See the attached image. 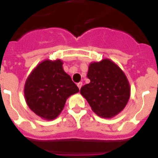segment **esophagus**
<instances>
[{"mask_svg":"<svg viewBox=\"0 0 158 158\" xmlns=\"http://www.w3.org/2000/svg\"><path fill=\"white\" fill-rule=\"evenodd\" d=\"M82 85H83V84H82V82H79V83L77 84V87L79 88V89H81V88Z\"/></svg>","mask_w":158,"mask_h":158,"instance_id":"1","label":"esophagus"}]
</instances>
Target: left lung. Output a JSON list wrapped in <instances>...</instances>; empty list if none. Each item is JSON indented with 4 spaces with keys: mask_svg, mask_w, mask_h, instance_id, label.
<instances>
[{
    "mask_svg": "<svg viewBox=\"0 0 158 158\" xmlns=\"http://www.w3.org/2000/svg\"><path fill=\"white\" fill-rule=\"evenodd\" d=\"M87 77L90 80L81 89L92 110L102 118H112L126 107L131 87L122 69L110 59L92 62Z\"/></svg>",
    "mask_w": 158,
    "mask_h": 158,
    "instance_id": "left-lung-1",
    "label": "left lung"
}]
</instances>
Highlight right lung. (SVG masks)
I'll return each mask as SVG.
<instances>
[{"label": "right lung", "mask_w": 158, "mask_h": 158, "mask_svg": "<svg viewBox=\"0 0 158 158\" xmlns=\"http://www.w3.org/2000/svg\"><path fill=\"white\" fill-rule=\"evenodd\" d=\"M62 64L59 59L45 60L32 70L25 82L24 96L29 108L47 120L57 118L67 98L79 92Z\"/></svg>", "instance_id": "1"}]
</instances>
